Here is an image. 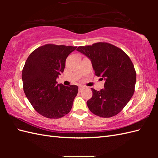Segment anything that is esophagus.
Instances as JSON below:
<instances>
[{"instance_id": "34e87169", "label": "esophagus", "mask_w": 158, "mask_h": 158, "mask_svg": "<svg viewBox=\"0 0 158 158\" xmlns=\"http://www.w3.org/2000/svg\"><path fill=\"white\" fill-rule=\"evenodd\" d=\"M83 88H84V87H83V86H80L79 88V92H81Z\"/></svg>"}]
</instances>
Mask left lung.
I'll use <instances>...</instances> for the list:
<instances>
[{
    "label": "left lung",
    "instance_id": "8db88e82",
    "mask_svg": "<svg viewBox=\"0 0 158 158\" xmlns=\"http://www.w3.org/2000/svg\"><path fill=\"white\" fill-rule=\"evenodd\" d=\"M77 50L91 60L95 75L105 80V89L96 91L92 88V97L87 101L89 110L101 117L117 115L135 92L136 73L129 56L106 42L79 46Z\"/></svg>",
    "mask_w": 158,
    "mask_h": 158
}]
</instances>
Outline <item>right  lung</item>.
<instances>
[{"label": "right lung", "instance_id": "obj_1", "mask_svg": "<svg viewBox=\"0 0 158 158\" xmlns=\"http://www.w3.org/2000/svg\"><path fill=\"white\" fill-rule=\"evenodd\" d=\"M77 47L46 44L34 50L22 73L23 89L36 112L49 119H58L71 110L78 93L77 85L57 84L65 68L66 59Z\"/></svg>", "mask_w": 158, "mask_h": 158}]
</instances>
